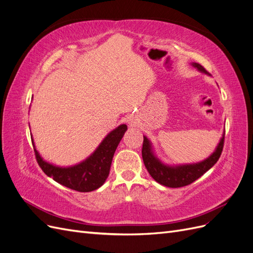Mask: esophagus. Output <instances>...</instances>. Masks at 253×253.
<instances>
[{
    "instance_id": "obj_1",
    "label": "esophagus",
    "mask_w": 253,
    "mask_h": 253,
    "mask_svg": "<svg viewBox=\"0 0 253 253\" xmlns=\"http://www.w3.org/2000/svg\"><path fill=\"white\" fill-rule=\"evenodd\" d=\"M129 124H131V125H133V124H134V122H129Z\"/></svg>"
}]
</instances>
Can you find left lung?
<instances>
[{"mask_svg":"<svg viewBox=\"0 0 253 253\" xmlns=\"http://www.w3.org/2000/svg\"><path fill=\"white\" fill-rule=\"evenodd\" d=\"M193 66L198 68L201 72L208 74L203 65L198 63H193ZM224 142L225 134L223 136V138L220 139L215 152H214L209 158H207L200 164L179 166L175 168L163 165L154 155H153L151 143L145 136H143L141 154L143 164L145 168H147L148 172L157 182L166 187L180 188L188 186L190 183H192L193 181L200 178L202 175H204L217 163V160L221 155V152H223Z\"/></svg>","mask_w":253,"mask_h":253,"instance_id":"left-lung-1","label":"left lung"}]
</instances>
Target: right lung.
<instances>
[{
  "label": "right lung",
  "instance_id": "1",
  "mask_svg": "<svg viewBox=\"0 0 253 253\" xmlns=\"http://www.w3.org/2000/svg\"><path fill=\"white\" fill-rule=\"evenodd\" d=\"M126 128V125L115 128L87 159L70 168H59L44 162L34 147L38 165L45 174L61 185L78 192H90L101 187L108 178L114 153Z\"/></svg>",
  "mask_w": 253,
  "mask_h": 253
}]
</instances>
